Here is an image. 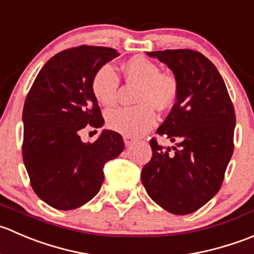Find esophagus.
<instances>
[{
  "mask_svg": "<svg viewBox=\"0 0 254 254\" xmlns=\"http://www.w3.org/2000/svg\"><path fill=\"white\" fill-rule=\"evenodd\" d=\"M124 140H125V144H126V147H130V145L134 143V138L129 137V135H125Z\"/></svg>",
  "mask_w": 254,
  "mask_h": 254,
  "instance_id": "obj_1",
  "label": "esophagus"
}]
</instances>
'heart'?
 <instances>
[{"instance_id": "obj_1", "label": "heart", "mask_w": 254, "mask_h": 254, "mask_svg": "<svg viewBox=\"0 0 254 254\" xmlns=\"http://www.w3.org/2000/svg\"><path fill=\"white\" fill-rule=\"evenodd\" d=\"M124 72L128 81L139 85L135 99L139 105L110 110L106 114V122L115 132L137 137L154 125L155 112L153 107L163 111L175 104L179 85L173 75L160 72L154 62L142 55L128 59L124 64ZM119 86V75L111 64L102 65L92 77V94L104 106L115 104Z\"/></svg>"}]
</instances>
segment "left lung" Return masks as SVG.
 Instances as JSON below:
<instances>
[{
	"label": "left lung",
	"mask_w": 254,
	"mask_h": 254,
	"mask_svg": "<svg viewBox=\"0 0 254 254\" xmlns=\"http://www.w3.org/2000/svg\"><path fill=\"white\" fill-rule=\"evenodd\" d=\"M174 74L177 102L157 133L177 144L163 149L150 140L152 159L140 179L148 195L174 215L204 206L220 190L233 153L236 116L225 81L215 65L190 49L147 52Z\"/></svg>",
	"instance_id": "1"
}]
</instances>
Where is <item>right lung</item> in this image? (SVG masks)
<instances>
[{
  "label": "right lung",
  "mask_w": 254,
  "mask_h": 254,
  "mask_svg": "<svg viewBox=\"0 0 254 254\" xmlns=\"http://www.w3.org/2000/svg\"><path fill=\"white\" fill-rule=\"evenodd\" d=\"M116 49L63 50L37 75L23 107V162L34 192L58 210L82 206L101 189L104 165L125 149L120 133L104 129L94 143L79 130L104 126L91 81L99 67L119 57Z\"/></svg>",
  "instance_id": "obj_1"
}]
</instances>
